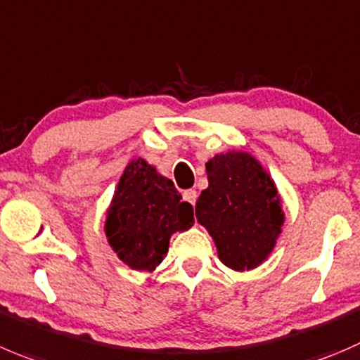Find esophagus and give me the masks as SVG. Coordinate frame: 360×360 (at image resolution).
Segmentation results:
<instances>
[{"label":"esophagus","instance_id":"34e87169","mask_svg":"<svg viewBox=\"0 0 360 360\" xmlns=\"http://www.w3.org/2000/svg\"><path fill=\"white\" fill-rule=\"evenodd\" d=\"M196 198H198V193H196V191H194V189L184 191V200H186L187 203L196 205Z\"/></svg>","mask_w":360,"mask_h":360}]
</instances>
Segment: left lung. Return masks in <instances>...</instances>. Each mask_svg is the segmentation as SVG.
Here are the masks:
<instances>
[{
	"label": "left lung",
	"mask_w": 360,
	"mask_h": 360,
	"mask_svg": "<svg viewBox=\"0 0 360 360\" xmlns=\"http://www.w3.org/2000/svg\"><path fill=\"white\" fill-rule=\"evenodd\" d=\"M207 178L196 201L198 222L208 229L226 266L255 269L272 252L285 221L276 186L244 152L215 155L207 162Z\"/></svg>",
	"instance_id": "8db88e82"
}]
</instances>
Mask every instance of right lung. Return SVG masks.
I'll list each match as a JSON object with an SVG mask.
<instances>
[{"instance_id": "1", "label": "right lung", "mask_w": 360, "mask_h": 360, "mask_svg": "<svg viewBox=\"0 0 360 360\" xmlns=\"http://www.w3.org/2000/svg\"><path fill=\"white\" fill-rule=\"evenodd\" d=\"M193 222V205L182 201L174 184L146 160L136 159L120 178L105 235L123 263L152 272L166 256L171 235Z\"/></svg>"}]
</instances>
